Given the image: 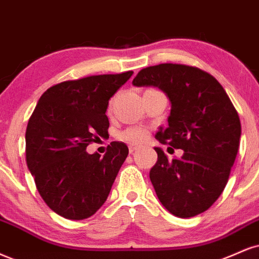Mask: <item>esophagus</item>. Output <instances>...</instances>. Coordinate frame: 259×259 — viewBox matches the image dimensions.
I'll use <instances>...</instances> for the list:
<instances>
[{
	"mask_svg": "<svg viewBox=\"0 0 259 259\" xmlns=\"http://www.w3.org/2000/svg\"><path fill=\"white\" fill-rule=\"evenodd\" d=\"M136 149H138V146H135V145H130L129 146V152H130V153H134V152H135L136 151Z\"/></svg>",
	"mask_w": 259,
	"mask_h": 259,
	"instance_id": "1",
	"label": "esophagus"
}]
</instances>
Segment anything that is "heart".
I'll return each mask as SVG.
<instances>
[{"label":"heart","instance_id":"b5f03b06","mask_svg":"<svg viewBox=\"0 0 259 259\" xmlns=\"http://www.w3.org/2000/svg\"><path fill=\"white\" fill-rule=\"evenodd\" d=\"M147 138V130L141 126H130L119 134V139L125 142L140 143Z\"/></svg>","mask_w":259,"mask_h":259}]
</instances>
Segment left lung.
I'll return each mask as SVG.
<instances>
[{
    "mask_svg": "<svg viewBox=\"0 0 259 259\" xmlns=\"http://www.w3.org/2000/svg\"><path fill=\"white\" fill-rule=\"evenodd\" d=\"M133 84L158 87L167 95L169 126L160 127L155 139L185 151L169 160L154 148L158 160L149 179L158 199L181 219L204 212L222 194L238 154L241 124L234 105L213 76L188 65L142 68Z\"/></svg>",
    "mask_w": 259,
    "mask_h": 259,
    "instance_id": "obj_1",
    "label": "left lung"
}]
</instances>
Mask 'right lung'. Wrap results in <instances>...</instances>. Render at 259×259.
Segmentation results:
<instances>
[{
  "label": "right lung",
  "instance_id": "obj_1",
  "mask_svg": "<svg viewBox=\"0 0 259 259\" xmlns=\"http://www.w3.org/2000/svg\"><path fill=\"white\" fill-rule=\"evenodd\" d=\"M133 71L65 80L47 89L27 123L26 164L49 208L84 220L104 205L126 159L125 143L111 142L102 158L87 147L108 135V100Z\"/></svg>",
  "mask_w": 259,
  "mask_h": 259
}]
</instances>
